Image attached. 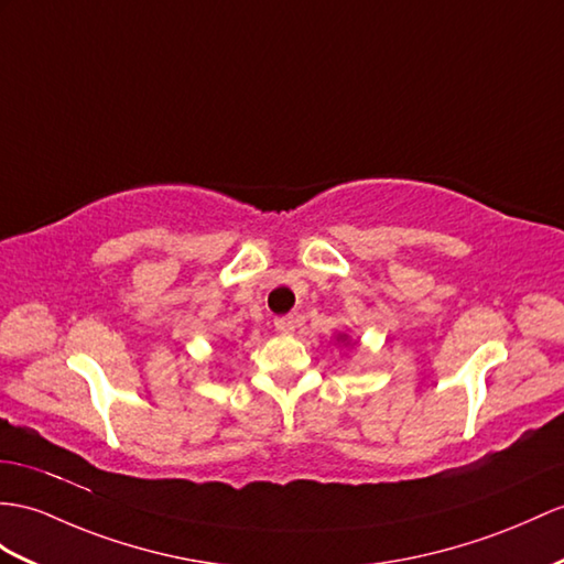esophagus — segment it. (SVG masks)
I'll return each instance as SVG.
<instances>
[{"mask_svg":"<svg viewBox=\"0 0 564 564\" xmlns=\"http://www.w3.org/2000/svg\"><path fill=\"white\" fill-rule=\"evenodd\" d=\"M274 327H278L282 335H292L294 329H296L294 315H282V318H274Z\"/></svg>","mask_w":564,"mask_h":564,"instance_id":"obj_1","label":"esophagus"}]
</instances>
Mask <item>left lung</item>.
<instances>
[{"label":"left lung","mask_w":564,"mask_h":564,"mask_svg":"<svg viewBox=\"0 0 564 564\" xmlns=\"http://www.w3.org/2000/svg\"><path fill=\"white\" fill-rule=\"evenodd\" d=\"M335 341H337V345H339V347H345V349H347V347H354V345H356V341H354V339H351V337H349L347 333H337V335H335Z\"/></svg>","instance_id":"left-lung-1"}]
</instances>
